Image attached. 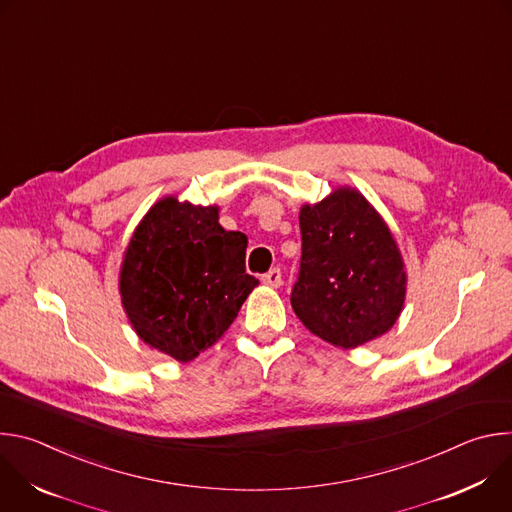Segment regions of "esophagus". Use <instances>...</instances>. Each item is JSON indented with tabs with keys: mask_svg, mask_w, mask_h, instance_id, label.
Instances as JSON below:
<instances>
[{
	"mask_svg": "<svg viewBox=\"0 0 512 512\" xmlns=\"http://www.w3.org/2000/svg\"><path fill=\"white\" fill-rule=\"evenodd\" d=\"M261 281L265 283V285H269V287H279L281 285V271L277 269V267H273L271 271H267L265 275H261Z\"/></svg>",
	"mask_w": 512,
	"mask_h": 512,
	"instance_id": "esophagus-1",
	"label": "esophagus"
}]
</instances>
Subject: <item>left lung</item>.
<instances>
[{"label":"left lung","mask_w":512,"mask_h":512,"mask_svg":"<svg viewBox=\"0 0 512 512\" xmlns=\"http://www.w3.org/2000/svg\"><path fill=\"white\" fill-rule=\"evenodd\" d=\"M302 259L291 308L322 340L356 348L385 334L405 302V269L395 239L356 190L300 210Z\"/></svg>","instance_id":"obj_1"}]
</instances>
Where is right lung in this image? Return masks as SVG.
<instances>
[{
  "mask_svg": "<svg viewBox=\"0 0 512 512\" xmlns=\"http://www.w3.org/2000/svg\"><path fill=\"white\" fill-rule=\"evenodd\" d=\"M247 237L218 225L216 206L164 198L125 251L121 302L137 336L188 362L221 338L259 283L245 271Z\"/></svg>",
  "mask_w": 512,
  "mask_h": 512,
  "instance_id": "add662e5",
  "label": "right lung"
}]
</instances>
